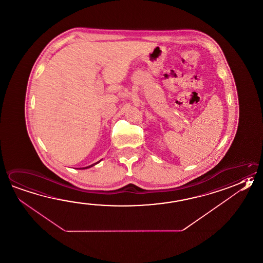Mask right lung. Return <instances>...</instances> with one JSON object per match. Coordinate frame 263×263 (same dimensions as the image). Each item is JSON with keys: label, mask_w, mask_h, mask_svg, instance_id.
Segmentation results:
<instances>
[{"label": "right lung", "mask_w": 263, "mask_h": 263, "mask_svg": "<svg viewBox=\"0 0 263 263\" xmlns=\"http://www.w3.org/2000/svg\"><path fill=\"white\" fill-rule=\"evenodd\" d=\"M99 162H98V163H96V164H91V165H89V166H86V167H83V168H80V169L89 168V167H92V166H93V165H95V164H99Z\"/></svg>", "instance_id": "right-lung-1"}]
</instances>
